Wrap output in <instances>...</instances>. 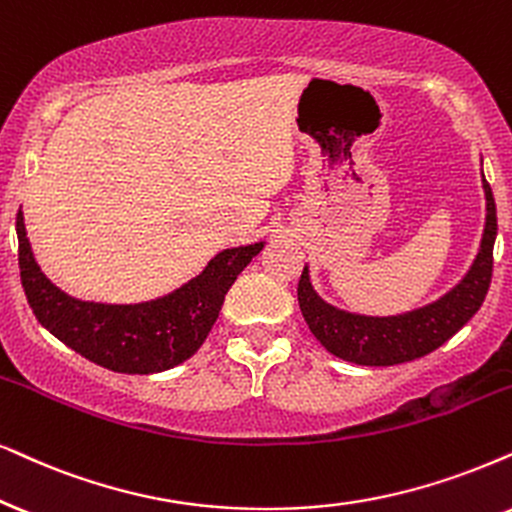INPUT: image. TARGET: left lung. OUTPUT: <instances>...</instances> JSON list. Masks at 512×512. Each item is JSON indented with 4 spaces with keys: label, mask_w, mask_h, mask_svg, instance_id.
Here are the masks:
<instances>
[{
    "label": "left lung",
    "mask_w": 512,
    "mask_h": 512,
    "mask_svg": "<svg viewBox=\"0 0 512 512\" xmlns=\"http://www.w3.org/2000/svg\"><path fill=\"white\" fill-rule=\"evenodd\" d=\"M487 217L480 250L465 276L435 302L392 316H368L333 307L316 293L304 264L297 286V302L309 331L338 359L359 366H394L425 357L456 335L482 307L491 283L496 241V203L482 174Z\"/></svg>",
    "instance_id": "obj_1"
}]
</instances>
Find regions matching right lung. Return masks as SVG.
<instances>
[{
	"label": "right lung",
	"mask_w": 512,
	"mask_h": 512,
	"mask_svg": "<svg viewBox=\"0 0 512 512\" xmlns=\"http://www.w3.org/2000/svg\"><path fill=\"white\" fill-rule=\"evenodd\" d=\"M16 234L21 283L37 321L84 359L129 375L170 371L191 359L215 326L224 295L264 248V241L226 248L172 293L137 304H106L70 297L44 276L21 210Z\"/></svg>",
	"instance_id": "add662e5"
}]
</instances>
